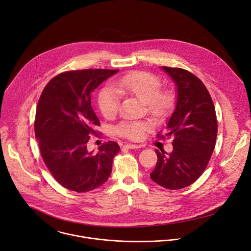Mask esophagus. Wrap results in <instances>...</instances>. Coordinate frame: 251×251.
<instances>
[{
  "label": "esophagus",
  "instance_id": "obj_1",
  "mask_svg": "<svg viewBox=\"0 0 251 251\" xmlns=\"http://www.w3.org/2000/svg\"><path fill=\"white\" fill-rule=\"evenodd\" d=\"M124 148L129 149V150H137V149H140V146H137V145H131V144H126V145L124 146Z\"/></svg>",
  "mask_w": 251,
  "mask_h": 251
}]
</instances>
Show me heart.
I'll return each instance as SVG.
<instances>
[{"label": "heart", "instance_id": "obj_1", "mask_svg": "<svg viewBox=\"0 0 251 251\" xmlns=\"http://www.w3.org/2000/svg\"><path fill=\"white\" fill-rule=\"evenodd\" d=\"M116 88L122 95L136 98L146 103L150 113L155 117L164 116L174 103L173 95L170 92H159L160 81L153 75L147 72H131L119 78ZM99 107L105 119L116 117L120 107V96L115 89L104 87L98 97ZM148 129V125L143 122H123L116 131L119 135L132 141L143 137Z\"/></svg>", "mask_w": 251, "mask_h": 251}]
</instances>
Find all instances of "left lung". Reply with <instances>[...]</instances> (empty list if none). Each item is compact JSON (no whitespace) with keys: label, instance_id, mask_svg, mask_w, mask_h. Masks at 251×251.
I'll use <instances>...</instances> for the list:
<instances>
[{"label":"left lung","instance_id":"obj_1","mask_svg":"<svg viewBox=\"0 0 251 251\" xmlns=\"http://www.w3.org/2000/svg\"><path fill=\"white\" fill-rule=\"evenodd\" d=\"M161 70L176 89V108L165 133L175 136L174 150L170 153L155 150L157 162L151 178L162 187L180 189L204 172L215 147L217 121L210 95L198 76L179 68Z\"/></svg>","mask_w":251,"mask_h":251}]
</instances>
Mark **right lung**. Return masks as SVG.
I'll return each instance as SVG.
<instances>
[{"label":"right lung","instance_id":"right-lung-1","mask_svg":"<svg viewBox=\"0 0 251 251\" xmlns=\"http://www.w3.org/2000/svg\"><path fill=\"white\" fill-rule=\"evenodd\" d=\"M118 70L71 71L51 78L38 102L35 133L42 157L61 185L87 192L104 183L120 146L108 142L89 151L100 121L91 105L92 93Z\"/></svg>","mask_w":251,"mask_h":251}]
</instances>
